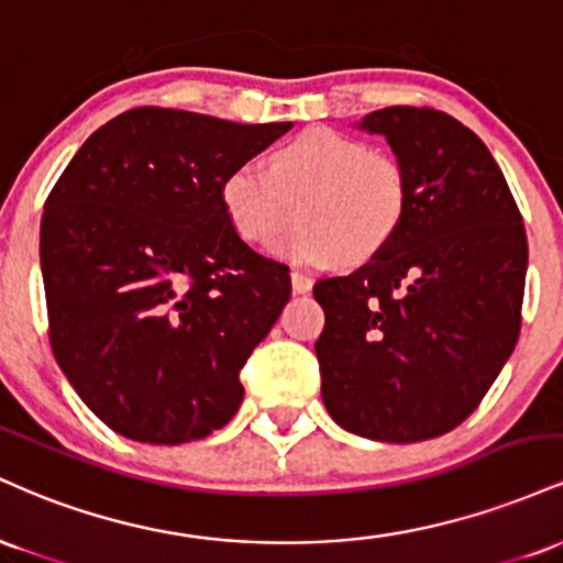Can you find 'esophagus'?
Wrapping results in <instances>:
<instances>
[{"mask_svg":"<svg viewBox=\"0 0 563 563\" xmlns=\"http://www.w3.org/2000/svg\"><path fill=\"white\" fill-rule=\"evenodd\" d=\"M290 286H294L296 294H307V290H312V277L294 269V273H290Z\"/></svg>","mask_w":563,"mask_h":563,"instance_id":"obj_1","label":"esophagus"}]
</instances>
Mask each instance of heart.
Instances as JSON below:
<instances>
[{"label": "heart", "mask_w": 563, "mask_h": 563, "mask_svg": "<svg viewBox=\"0 0 563 563\" xmlns=\"http://www.w3.org/2000/svg\"><path fill=\"white\" fill-rule=\"evenodd\" d=\"M219 200L232 230L251 245H280L294 262L325 267L367 262L394 241L405 222L407 177L389 153L328 126L296 134L269 156L267 172L238 164L224 174Z\"/></svg>", "instance_id": "b5f03b06"}]
</instances>
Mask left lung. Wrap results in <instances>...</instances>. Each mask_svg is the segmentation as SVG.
<instances>
[{"mask_svg": "<svg viewBox=\"0 0 563 563\" xmlns=\"http://www.w3.org/2000/svg\"><path fill=\"white\" fill-rule=\"evenodd\" d=\"M360 126L389 140L407 211L371 262L314 283L322 402L352 434L421 442L466 421L514 352L527 232L493 153L457 119L391 106Z\"/></svg>", "mask_w": 563, "mask_h": 563, "instance_id": "obj_1", "label": "left lung"}]
</instances>
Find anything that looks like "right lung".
Masks as SVG:
<instances>
[{"mask_svg":"<svg viewBox=\"0 0 563 563\" xmlns=\"http://www.w3.org/2000/svg\"><path fill=\"white\" fill-rule=\"evenodd\" d=\"M290 126L132 108L89 134L47 196L49 344L115 434L183 444L241 407V371L290 277L232 230L219 187Z\"/></svg>","mask_w":563,"mask_h":563,"instance_id":"obj_1","label":"right lung"}]
</instances>
